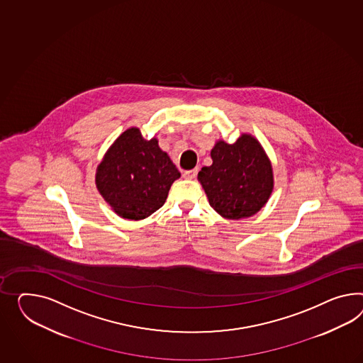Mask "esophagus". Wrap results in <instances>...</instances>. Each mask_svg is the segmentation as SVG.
<instances>
[{
    "label": "esophagus",
    "instance_id": "1",
    "mask_svg": "<svg viewBox=\"0 0 363 363\" xmlns=\"http://www.w3.org/2000/svg\"><path fill=\"white\" fill-rule=\"evenodd\" d=\"M197 172H199V169L197 168H194V169H188V171H184L183 172V177L184 179H195L196 175H197Z\"/></svg>",
    "mask_w": 363,
    "mask_h": 363
}]
</instances>
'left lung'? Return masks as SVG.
Listing matches in <instances>:
<instances>
[{
	"mask_svg": "<svg viewBox=\"0 0 363 363\" xmlns=\"http://www.w3.org/2000/svg\"><path fill=\"white\" fill-rule=\"evenodd\" d=\"M212 166L199 180L217 213L240 220L257 213L272 192V168L259 142L243 134L233 145L220 140L211 151Z\"/></svg>",
	"mask_w": 363,
	"mask_h": 363,
	"instance_id": "obj_1",
	"label": "left lung"
}]
</instances>
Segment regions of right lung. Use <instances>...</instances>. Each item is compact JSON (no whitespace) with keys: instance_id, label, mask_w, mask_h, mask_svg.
Returning <instances> with one entry per match:
<instances>
[{"instance_id":"obj_1","label":"right lung","mask_w":363,"mask_h":363,"mask_svg":"<svg viewBox=\"0 0 363 363\" xmlns=\"http://www.w3.org/2000/svg\"><path fill=\"white\" fill-rule=\"evenodd\" d=\"M179 177L158 140H143L140 129L131 128L106 152L97 168L96 184L116 213L142 220L166 203L171 184Z\"/></svg>"}]
</instances>
